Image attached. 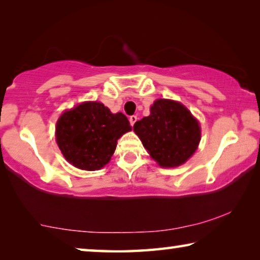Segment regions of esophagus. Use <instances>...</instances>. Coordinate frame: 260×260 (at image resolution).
<instances>
[{
    "instance_id": "1",
    "label": "esophagus",
    "mask_w": 260,
    "mask_h": 260,
    "mask_svg": "<svg viewBox=\"0 0 260 260\" xmlns=\"http://www.w3.org/2000/svg\"><path fill=\"white\" fill-rule=\"evenodd\" d=\"M136 120H138V117H136V116H131V117H129V122H131L132 127L134 126V124L136 122Z\"/></svg>"
}]
</instances>
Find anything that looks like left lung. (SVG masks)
<instances>
[{
	"label": "left lung",
	"mask_w": 260,
	"mask_h": 260,
	"mask_svg": "<svg viewBox=\"0 0 260 260\" xmlns=\"http://www.w3.org/2000/svg\"><path fill=\"white\" fill-rule=\"evenodd\" d=\"M133 129L161 167L182 165L201 141L199 121L184 105L172 100L155 101L150 114L136 121Z\"/></svg>",
	"instance_id": "obj_1"
}]
</instances>
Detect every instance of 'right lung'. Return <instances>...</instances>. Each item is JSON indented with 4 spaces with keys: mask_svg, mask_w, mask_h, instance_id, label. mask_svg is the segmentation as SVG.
<instances>
[{
    "mask_svg": "<svg viewBox=\"0 0 260 260\" xmlns=\"http://www.w3.org/2000/svg\"><path fill=\"white\" fill-rule=\"evenodd\" d=\"M131 129L124 113H112L100 102H83L57 120L56 141L70 164L96 171L108 164L118 139Z\"/></svg>",
    "mask_w": 260,
    "mask_h": 260,
    "instance_id": "right-lung-1",
    "label": "right lung"
}]
</instances>
